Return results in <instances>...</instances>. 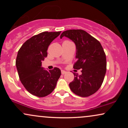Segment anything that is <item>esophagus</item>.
Listing matches in <instances>:
<instances>
[{
    "label": "esophagus",
    "instance_id": "esophagus-1",
    "mask_svg": "<svg viewBox=\"0 0 128 128\" xmlns=\"http://www.w3.org/2000/svg\"><path fill=\"white\" fill-rule=\"evenodd\" d=\"M66 71H64V70H61V74H66Z\"/></svg>",
    "mask_w": 128,
    "mask_h": 128
}]
</instances>
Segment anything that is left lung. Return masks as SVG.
Instances as JSON below:
<instances>
[{
  "mask_svg": "<svg viewBox=\"0 0 128 128\" xmlns=\"http://www.w3.org/2000/svg\"><path fill=\"white\" fill-rule=\"evenodd\" d=\"M68 38L76 45L74 69H82L81 75L74 73V80L69 84L73 92L80 97L95 93L102 86L106 71V55L98 40L81 29L63 32L60 38Z\"/></svg>",
  "mask_w": 128,
  "mask_h": 128,
  "instance_id": "8db88e82",
  "label": "left lung"
}]
</instances>
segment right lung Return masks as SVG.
Returning <instances> with one entry per match:
<instances>
[{"mask_svg": "<svg viewBox=\"0 0 128 128\" xmlns=\"http://www.w3.org/2000/svg\"><path fill=\"white\" fill-rule=\"evenodd\" d=\"M60 32H43L32 36L18 51L16 65L20 81L28 92L40 98L50 94L56 86L61 70H47L42 67L48 47Z\"/></svg>", "mask_w": 128, "mask_h": 128, "instance_id": "add662e5", "label": "right lung"}]
</instances>
